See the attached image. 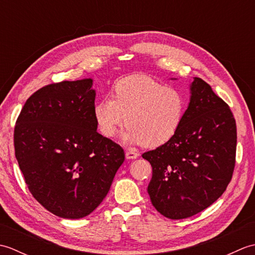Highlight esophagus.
Listing matches in <instances>:
<instances>
[{"label": "esophagus", "mask_w": 255, "mask_h": 255, "mask_svg": "<svg viewBox=\"0 0 255 255\" xmlns=\"http://www.w3.org/2000/svg\"><path fill=\"white\" fill-rule=\"evenodd\" d=\"M138 155H139V153L136 152V151H132V150L126 151V159H129V160L136 159V158H138Z\"/></svg>", "instance_id": "34e87169"}]
</instances>
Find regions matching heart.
I'll use <instances>...</instances> for the list:
<instances>
[{
	"label": "heart",
	"mask_w": 255,
	"mask_h": 255,
	"mask_svg": "<svg viewBox=\"0 0 255 255\" xmlns=\"http://www.w3.org/2000/svg\"><path fill=\"white\" fill-rule=\"evenodd\" d=\"M185 108L180 90L144 75H131L114 86V100L107 97L97 103L94 117L103 136L114 137L126 124L125 141L154 148L175 136Z\"/></svg>",
	"instance_id": "heart-1"
}]
</instances>
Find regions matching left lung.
I'll use <instances>...</instances> for the list:
<instances>
[{"label":"left lung","instance_id":"1","mask_svg":"<svg viewBox=\"0 0 255 255\" xmlns=\"http://www.w3.org/2000/svg\"><path fill=\"white\" fill-rule=\"evenodd\" d=\"M237 126L229 106L204 80L194 78L175 136L142 154L152 166L151 203L169 219L192 217L215 203L231 181Z\"/></svg>","mask_w":255,"mask_h":255}]
</instances>
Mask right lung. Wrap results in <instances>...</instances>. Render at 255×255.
<instances>
[{
  "instance_id": "right-lung-1",
  "label": "right lung",
  "mask_w": 255,
  "mask_h": 255,
  "mask_svg": "<svg viewBox=\"0 0 255 255\" xmlns=\"http://www.w3.org/2000/svg\"><path fill=\"white\" fill-rule=\"evenodd\" d=\"M92 85L83 79L44 86L15 125V156L29 192L61 218L90 215L125 160L121 145L97 132Z\"/></svg>"
}]
</instances>
